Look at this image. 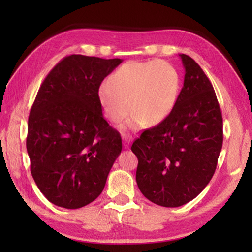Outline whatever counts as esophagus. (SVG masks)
I'll return each instance as SVG.
<instances>
[{
    "label": "esophagus",
    "instance_id": "obj_1",
    "mask_svg": "<svg viewBox=\"0 0 252 252\" xmlns=\"http://www.w3.org/2000/svg\"><path fill=\"white\" fill-rule=\"evenodd\" d=\"M122 140H123V146H125V148H129L130 143H131V141H132L131 136H129V135H126V134L123 133V134H122Z\"/></svg>",
    "mask_w": 252,
    "mask_h": 252
}]
</instances>
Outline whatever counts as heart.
Wrapping results in <instances>:
<instances>
[{"instance_id": "1", "label": "heart", "mask_w": 252, "mask_h": 252, "mask_svg": "<svg viewBox=\"0 0 252 252\" xmlns=\"http://www.w3.org/2000/svg\"><path fill=\"white\" fill-rule=\"evenodd\" d=\"M180 79L178 71L165 61L126 62L101 83L99 101L105 116L118 122L133 112L123 129L136 131L144 126H158L167 119L177 104Z\"/></svg>"}]
</instances>
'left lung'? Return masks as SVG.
<instances>
[{"label":"left lung","instance_id":"obj_1","mask_svg":"<svg viewBox=\"0 0 252 252\" xmlns=\"http://www.w3.org/2000/svg\"><path fill=\"white\" fill-rule=\"evenodd\" d=\"M177 104L163 122L144 130L131 150L138 158L136 185L151 202L180 207L210 182L223 141L222 114L213 87L189 55Z\"/></svg>","mask_w":252,"mask_h":252}]
</instances>
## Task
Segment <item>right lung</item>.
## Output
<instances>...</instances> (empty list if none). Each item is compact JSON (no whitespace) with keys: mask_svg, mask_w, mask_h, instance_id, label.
<instances>
[{"mask_svg":"<svg viewBox=\"0 0 252 252\" xmlns=\"http://www.w3.org/2000/svg\"><path fill=\"white\" fill-rule=\"evenodd\" d=\"M122 62L72 54L46 75L30 111L31 173L50 202L79 209L99 197L122 150L102 114L99 88Z\"/></svg>","mask_w":252,"mask_h":252,"instance_id":"1","label":"right lung"}]
</instances>
